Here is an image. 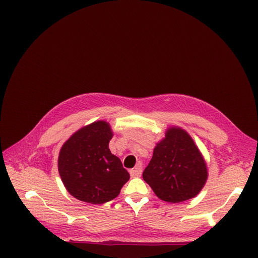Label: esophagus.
I'll return each mask as SVG.
<instances>
[{"label":"esophagus","instance_id":"esophagus-1","mask_svg":"<svg viewBox=\"0 0 258 258\" xmlns=\"http://www.w3.org/2000/svg\"><path fill=\"white\" fill-rule=\"evenodd\" d=\"M141 174H142V167H141V165H139L138 163L137 167L130 171V175H131V177H140L141 176Z\"/></svg>","mask_w":258,"mask_h":258}]
</instances>
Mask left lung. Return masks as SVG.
Returning <instances> with one entry per match:
<instances>
[{
  "label": "left lung",
  "instance_id": "obj_1",
  "mask_svg": "<svg viewBox=\"0 0 258 258\" xmlns=\"http://www.w3.org/2000/svg\"><path fill=\"white\" fill-rule=\"evenodd\" d=\"M143 178L159 199L177 204L200 192L208 178L207 163L191 137L172 127L154 148Z\"/></svg>",
  "mask_w": 258,
  "mask_h": 258
}]
</instances>
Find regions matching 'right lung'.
<instances>
[{
	"mask_svg": "<svg viewBox=\"0 0 258 258\" xmlns=\"http://www.w3.org/2000/svg\"><path fill=\"white\" fill-rule=\"evenodd\" d=\"M113 137L106 121L85 126L62 145L58 170L67 190L81 201L102 205L118 196L130 175L108 143Z\"/></svg>",
	"mask_w": 258,
	"mask_h": 258,
	"instance_id": "obj_1",
	"label": "right lung"
}]
</instances>
